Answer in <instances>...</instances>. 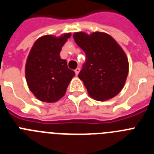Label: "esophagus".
<instances>
[{"label":"esophagus","instance_id":"esophagus-1","mask_svg":"<svg viewBox=\"0 0 154 154\" xmlns=\"http://www.w3.org/2000/svg\"><path fill=\"white\" fill-rule=\"evenodd\" d=\"M79 72H80V69H79V68H77V69H75V72L76 75H78V74H79Z\"/></svg>","mask_w":154,"mask_h":154}]
</instances>
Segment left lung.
<instances>
[{
	"label": "left lung",
	"instance_id": "obj_1",
	"mask_svg": "<svg viewBox=\"0 0 154 154\" xmlns=\"http://www.w3.org/2000/svg\"><path fill=\"white\" fill-rule=\"evenodd\" d=\"M75 43L85 51L86 61L79 74L89 96L98 101L112 99L122 90L129 63L122 48L103 32H75Z\"/></svg>",
	"mask_w": 154,
	"mask_h": 154
}]
</instances>
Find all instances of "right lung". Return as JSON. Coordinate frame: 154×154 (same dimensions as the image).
<instances>
[{"label":"right lung","instance_id":"1","mask_svg":"<svg viewBox=\"0 0 154 154\" xmlns=\"http://www.w3.org/2000/svg\"><path fill=\"white\" fill-rule=\"evenodd\" d=\"M71 33L45 35L34 43L25 65L28 88L40 101L54 103L65 94L75 72L68 68L60 51Z\"/></svg>","mask_w":154,"mask_h":154}]
</instances>
